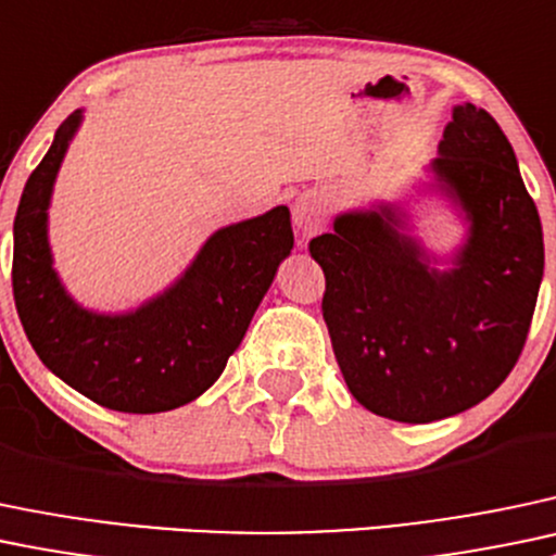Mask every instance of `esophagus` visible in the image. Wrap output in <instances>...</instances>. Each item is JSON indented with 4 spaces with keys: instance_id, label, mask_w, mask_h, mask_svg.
<instances>
[{
    "instance_id": "obj_1",
    "label": "esophagus",
    "mask_w": 556,
    "mask_h": 556,
    "mask_svg": "<svg viewBox=\"0 0 556 556\" xmlns=\"http://www.w3.org/2000/svg\"><path fill=\"white\" fill-rule=\"evenodd\" d=\"M327 220V200L317 191H306L293 202V226L301 244L306 242L312 233H317Z\"/></svg>"
}]
</instances>
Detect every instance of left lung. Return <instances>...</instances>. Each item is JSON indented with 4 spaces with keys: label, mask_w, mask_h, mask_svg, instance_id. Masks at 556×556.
I'll return each instance as SVG.
<instances>
[{
    "label": "left lung",
    "mask_w": 556,
    "mask_h": 556,
    "mask_svg": "<svg viewBox=\"0 0 556 556\" xmlns=\"http://www.w3.org/2000/svg\"><path fill=\"white\" fill-rule=\"evenodd\" d=\"M418 191L450 202L464 242L437 255L402 202L336 215L308 253L349 391L376 416L431 424L493 394L522 354L543 279V231L498 122L453 106Z\"/></svg>",
    "instance_id": "8db88e82"
}]
</instances>
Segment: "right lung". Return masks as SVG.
Returning a JSON list of instances; mask_svg holds the SVG:
<instances>
[{"instance_id":"add662e5","label":"right lung","mask_w":556,"mask_h":556,"mask_svg":"<svg viewBox=\"0 0 556 556\" xmlns=\"http://www.w3.org/2000/svg\"><path fill=\"white\" fill-rule=\"evenodd\" d=\"M81 109L28 175L13 224V295L34 352L63 383L119 413L189 405L224 372L255 308L293 250L285 204L213 231L178 279L130 312L74 301L52 266L47 210Z\"/></svg>"}]
</instances>
